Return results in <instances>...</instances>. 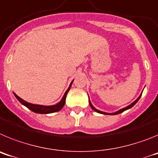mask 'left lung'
<instances>
[{"label": "left lung", "mask_w": 158, "mask_h": 158, "mask_svg": "<svg viewBox=\"0 0 158 158\" xmlns=\"http://www.w3.org/2000/svg\"><path fill=\"white\" fill-rule=\"evenodd\" d=\"M142 93H141L140 96H139V98L137 99V100H135V101H134L133 103H132V104H130V105H128L127 107H124V108H122V109H120V110H119V111H116V112H115V113H107V112H104V111H99V110H97V109H96V108H95V107H93V104H91V102H90V100H89V104H90V107H92V109L94 110V111H96V112L100 113V114H104V115H117V114H119V113H121V112H123L124 111H126V110H127V109H130V108H131V107H133V106L135 105V104H136L137 102L139 101V99H140L141 96H142Z\"/></svg>", "instance_id": "8db88e82"}]
</instances>
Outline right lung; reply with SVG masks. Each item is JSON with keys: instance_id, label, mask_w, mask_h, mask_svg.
I'll return each instance as SVG.
<instances>
[{"instance_id": "1", "label": "right lung", "mask_w": 158, "mask_h": 158, "mask_svg": "<svg viewBox=\"0 0 158 158\" xmlns=\"http://www.w3.org/2000/svg\"><path fill=\"white\" fill-rule=\"evenodd\" d=\"M73 81L71 82L70 85H69V87L68 88V89L66 90V92L64 94L63 97L61 100V101L58 102V104H54V105H51V106H44V105H39V104H31V103H28V102L25 101L23 99H21L20 97L17 96L16 94L14 93L15 96L16 97L18 100H19L20 103H21L23 105H24L25 107H27L28 109H30L31 111H32L33 112L35 113H40V114H49V113H53V112H56V111H60L62 109L63 106L65 105V98H66V95L68 93V92L69 91L70 89L71 85H72Z\"/></svg>"}]
</instances>
